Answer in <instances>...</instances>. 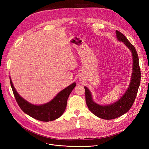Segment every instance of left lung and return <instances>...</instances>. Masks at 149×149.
<instances>
[{
  "mask_svg": "<svg viewBox=\"0 0 149 149\" xmlns=\"http://www.w3.org/2000/svg\"><path fill=\"white\" fill-rule=\"evenodd\" d=\"M116 37L120 42H123L132 53V73L131 79L127 91L119 100L109 105H100L94 102L92 94L88 88L84 86L85 97L86 104L93 114L103 119H113L123 116L131 108L136 100L139 87L141 83V73L140 70L139 57L136 48L130 43L126 37L116 30Z\"/></svg>",
  "mask_w": 149,
  "mask_h": 149,
  "instance_id": "1",
  "label": "left lung"
}]
</instances>
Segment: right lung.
Masks as SVG:
<instances>
[{
	"label": "right lung",
	"mask_w": 149,
	"mask_h": 149,
	"mask_svg": "<svg viewBox=\"0 0 149 149\" xmlns=\"http://www.w3.org/2000/svg\"><path fill=\"white\" fill-rule=\"evenodd\" d=\"M10 85L16 101L20 109L31 118L43 122L55 120L63 114L67 104V100L76 83H72L63 89L52 101L42 105L32 104L22 97L15 89L10 77Z\"/></svg>",
	"instance_id": "add662e5"
}]
</instances>
